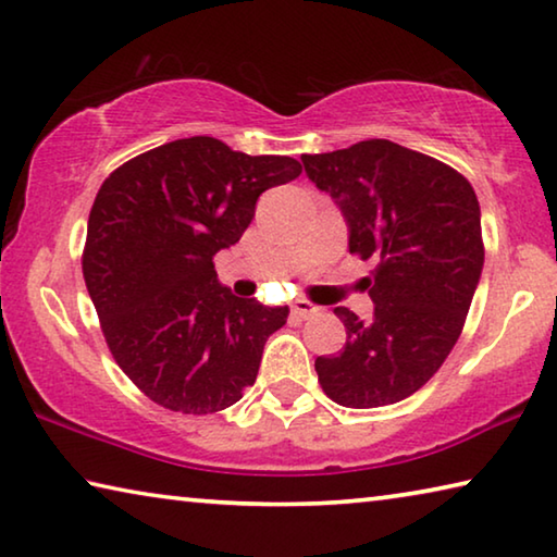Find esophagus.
<instances>
[{"instance_id": "esophagus-1", "label": "esophagus", "mask_w": 557, "mask_h": 557, "mask_svg": "<svg viewBox=\"0 0 557 557\" xmlns=\"http://www.w3.org/2000/svg\"><path fill=\"white\" fill-rule=\"evenodd\" d=\"M292 314H295L297 319H312L317 314H322V307H317L307 299H297L295 305H292Z\"/></svg>"}]
</instances>
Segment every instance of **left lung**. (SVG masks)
<instances>
[{
	"mask_svg": "<svg viewBox=\"0 0 557 557\" xmlns=\"http://www.w3.org/2000/svg\"><path fill=\"white\" fill-rule=\"evenodd\" d=\"M348 228V250L373 260L363 285L373 317L336 307L346 346L319 356L324 393L344 408H379L420 391L465 326L484 268L482 209L465 176L391 139L301 154Z\"/></svg>",
	"mask_w": 557,
	"mask_h": 557,
	"instance_id": "obj_1",
	"label": "left lung"
}]
</instances>
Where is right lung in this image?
<instances>
[{
  "label": "right lung",
  "instance_id": "add662e5",
  "mask_svg": "<svg viewBox=\"0 0 557 557\" xmlns=\"http://www.w3.org/2000/svg\"><path fill=\"white\" fill-rule=\"evenodd\" d=\"M299 174L292 157L188 137L129 159L102 182L83 277L117 366L162 408L219 412L256 383L262 348L289 307L235 297L213 256L240 240L262 191Z\"/></svg>",
  "mask_w": 557,
  "mask_h": 557
}]
</instances>
